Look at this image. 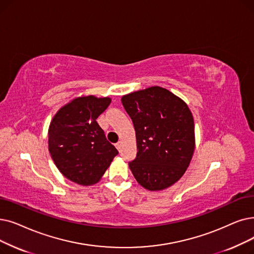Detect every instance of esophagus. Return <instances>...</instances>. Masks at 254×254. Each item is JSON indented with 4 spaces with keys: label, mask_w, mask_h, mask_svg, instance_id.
<instances>
[{
    "label": "esophagus",
    "mask_w": 254,
    "mask_h": 254,
    "mask_svg": "<svg viewBox=\"0 0 254 254\" xmlns=\"http://www.w3.org/2000/svg\"><path fill=\"white\" fill-rule=\"evenodd\" d=\"M116 148L120 151V150H121V148H123V142L119 141L118 143H116Z\"/></svg>",
    "instance_id": "1"
}]
</instances>
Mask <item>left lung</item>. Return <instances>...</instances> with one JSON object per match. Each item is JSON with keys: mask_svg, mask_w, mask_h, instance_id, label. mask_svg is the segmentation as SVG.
<instances>
[{"mask_svg": "<svg viewBox=\"0 0 254 254\" xmlns=\"http://www.w3.org/2000/svg\"><path fill=\"white\" fill-rule=\"evenodd\" d=\"M134 124L136 159L128 162L137 182L150 191L178 182L191 162L194 120L188 106L162 87L127 94L121 98Z\"/></svg>", "mask_w": 254, "mask_h": 254, "instance_id": "left-lung-1", "label": "left lung"}]
</instances>
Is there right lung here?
<instances>
[{"mask_svg": "<svg viewBox=\"0 0 254 254\" xmlns=\"http://www.w3.org/2000/svg\"><path fill=\"white\" fill-rule=\"evenodd\" d=\"M111 104L109 97H78L62 107L49 128V150L57 168L79 185L97 183L118 150L96 118Z\"/></svg>", "mask_w": 254, "mask_h": 254, "instance_id": "1", "label": "right lung"}]
</instances>
